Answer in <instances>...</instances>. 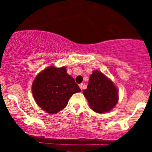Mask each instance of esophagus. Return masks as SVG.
<instances>
[{"label": "esophagus", "instance_id": "34e87169", "mask_svg": "<svg viewBox=\"0 0 152 152\" xmlns=\"http://www.w3.org/2000/svg\"><path fill=\"white\" fill-rule=\"evenodd\" d=\"M79 87H80V88H81V89L82 90L83 88V83H81V84H79Z\"/></svg>", "mask_w": 152, "mask_h": 152}]
</instances>
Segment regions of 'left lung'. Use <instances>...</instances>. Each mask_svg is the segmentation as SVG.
<instances>
[{
  "instance_id": "left-lung-1",
  "label": "left lung",
  "mask_w": 152,
  "mask_h": 152,
  "mask_svg": "<svg viewBox=\"0 0 152 152\" xmlns=\"http://www.w3.org/2000/svg\"><path fill=\"white\" fill-rule=\"evenodd\" d=\"M83 93L90 107L96 113L108 112L118 102L116 86L99 71H94L91 75L88 86Z\"/></svg>"
}]
</instances>
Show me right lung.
Wrapping results in <instances>:
<instances>
[{
  "mask_svg": "<svg viewBox=\"0 0 152 152\" xmlns=\"http://www.w3.org/2000/svg\"><path fill=\"white\" fill-rule=\"evenodd\" d=\"M81 91L66 67L49 66L37 75L33 82L32 93L37 104L50 114H56L67 106L73 94Z\"/></svg>",
  "mask_w": 152,
  "mask_h": 152,
  "instance_id": "1",
  "label": "right lung"
}]
</instances>
